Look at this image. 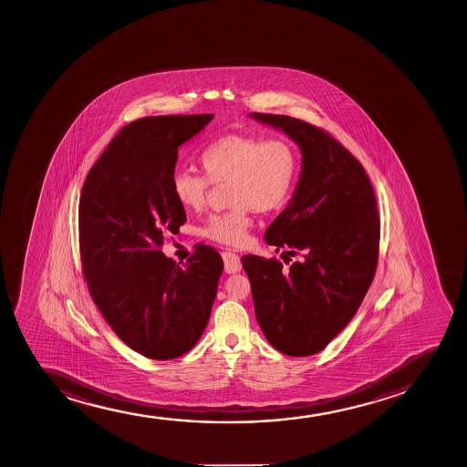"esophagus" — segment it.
Here are the masks:
<instances>
[{"instance_id":"34e87169","label":"esophagus","mask_w":467,"mask_h":467,"mask_svg":"<svg viewBox=\"0 0 467 467\" xmlns=\"http://www.w3.org/2000/svg\"><path fill=\"white\" fill-rule=\"evenodd\" d=\"M221 255H223V260H224L225 273H238V271L242 269V262H240V257H238L236 254L229 253V251H224V253L221 254Z\"/></svg>"}]
</instances>
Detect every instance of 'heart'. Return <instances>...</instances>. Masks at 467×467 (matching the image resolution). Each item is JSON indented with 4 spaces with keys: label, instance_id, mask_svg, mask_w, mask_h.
Returning a JSON list of instances; mask_svg holds the SVG:
<instances>
[{
    "label": "heart",
    "instance_id": "1",
    "mask_svg": "<svg viewBox=\"0 0 467 467\" xmlns=\"http://www.w3.org/2000/svg\"><path fill=\"white\" fill-rule=\"evenodd\" d=\"M199 163L202 171L177 168L171 176L172 196L187 210H201L212 185H225L231 205L207 216L201 235L225 246L240 247L249 240L251 213L282 209L295 192L300 159L286 139L225 134L205 146Z\"/></svg>",
    "mask_w": 467,
    "mask_h": 467
}]
</instances>
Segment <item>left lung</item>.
<instances>
[{"label":"left lung","instance_id":"8db88e82","mask_svg":"<svg viewBox=\"0 0 467 467\" xmlns=\"http://www.w3.org/2000/svg\"><path fill=\"white\" fill-rule=\"evenodd\" d=\"M280 128L302 152L295 196L265 242L290 265L242 258L255 317L269 344L290 357L326 348L355 317L376 275L380 216L365 168L327 130L288 115L254 112Z\"/></svg>","mask_w":467,"mask_h":467}]
</instances>
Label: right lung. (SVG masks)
<instances>
[{"instance_id": "right-lung-1", "label": "right lung", "mask_w": 467, "mask_h": 467, "mask_svg": "<svg viewBox=\"0 0 467 467\" xmlns=\"http://www.w3.org/2000/svg\"><path fill=\"white\" fill-rule=\"evenodd\" d=\"M212 113L146 117L124 126L87 174L79 198V254L91 299L113 332L150 359H172L209 322L223 258L194 244L187 262L161 253L187 221L172 196L179 146Z\"/></svg>"}]
</instances>
